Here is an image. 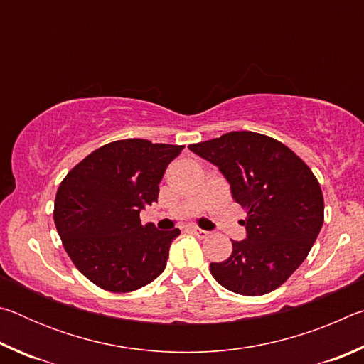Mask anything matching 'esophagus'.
Returning a JSON list of instances; mask_svg holds the SVG:
<instances>
[{
    "instance_id": "esophagus-1",
    "label": "esophagus",
    "mask_w": 364,
    "mask_h": 364,
    "mask_svg": "<svg viewBox=\"0 0 364 364\" xmlns=\"http://www.w3.org/2000/svg\"><path fill=\"white\" fill-rule=\"evenodd\" d=\"M189 231L193 232L194 236L200 237V239H204V237H207V236H208V231H205V230H200V228H197V226H189Z\"/></svg>"
}]
</instances>
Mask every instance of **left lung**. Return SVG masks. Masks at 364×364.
Here are the masks:
<instances>
[{"label":"left lung","instance_id":"obj_1","mask_svg":"<svg viewBox=\"0 0 364 364\" xmlns=\"http://www.w3.org/2000/svg\"><path fill=\"white\" fill-rule=\"evenodd\" d=\"M217 165L231 184L232 199L247 217V237L232 241V254L210 263V273L228 291L268 294L289 279L311 250L324 221L316 176L278 139L254 132H231L188 146Z\"/></svg>","mask_w":364,"mask_h":364}]
</instances>
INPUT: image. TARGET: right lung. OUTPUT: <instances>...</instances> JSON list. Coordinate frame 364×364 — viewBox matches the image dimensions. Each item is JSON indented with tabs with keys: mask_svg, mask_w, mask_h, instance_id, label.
<instances>
[{
	"mask_svg": "<svg viewBox=\"0 0 364 364\" xmlns=\"http://www.w3.org/2000/svg\"><path fill=\"white\" fill-rule=\"evenodd\" d=\"M184 146L120 139L77 164L60 183L54 223L70 260L109 292H132L165 269L180 234L143 225L139 212L159 197V183Z\"/></svg>",
	"mask_w": 364,
	"mask_h": 364,
	"instance_id": "add662e5",
	"label": "right lung"
}]
</instances>
